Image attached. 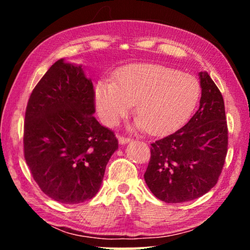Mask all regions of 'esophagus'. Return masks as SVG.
I'll return each mask as SVG.
<instances>
[{"label": "esophagus", "mask_w": 250, "mask_h": 250, "mask_svg": "<svg viewBox=\"0 0 250 250\" xmlns=\"http://www.w3.org/2000/svg\"><path fill=\"white\" fill-rule=\"evenodd\" d=\"M118 140L121 143V145H125L131 141V139L129 137H124V135H118Z\"/></svg>", "instance_id": "34e87169"}]
</instances>
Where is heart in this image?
I'll list each match as a JSON object with an SVG mask.
<instances>
[{"label":"heart","instance_id":"1","mask_svg":"<svg viewBox=\"0 0 250 250\" xmlns=\"http://www.w3.org/2000/svg\"><path fill=\"white\" fill-rule=\"evenodd\" d=\"M200 97V84L192 75L170 67L139 64L126 67L116 80L96 87V107L105 124L115 125L132 110L138 129L164 134L184 124Z\"/></svg>","mask_w":250,"mask_h":250}]
</instances>
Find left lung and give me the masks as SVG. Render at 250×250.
I'll use <instances>...</instances> for the list:
<instances>
[{
	"label": "left lung",
	"mask_w": 250,
	"mask_h": 250,
	"mask_svg": "<svg viewBox=\"0 0 250 250\" xmlns=\"http://www.w3.org/2000/svg\"><path fill=\"white\" fill-rule=\"evenodd\" d=\"M200 108L174 133L151 143L145 180L166 203L192 201L216 185L225 163L228 129L222 92L201 73Z\"/></svg>",
	"instance_id": "1"
}]
</instances>
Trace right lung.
<instances>
[{
	"instance_id": "right-lung-1",
	"label": "right lung",
	"mask_w": 250,
	"mask_h": 250,
	"mask_svg": "<svg viewBox=\"0 0 250 250\" xmlns=\"http://www.w3.org/2000/svg\"><path fill=\"white\" fill-rule=\"evenodd\" d=\"M95 89L82 67L59 59L29 96L24 122V158L46 195L64 204L91 200L118 149L112 130L101 125Z\"/></svg>"
}]
</instances>
